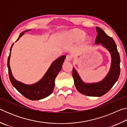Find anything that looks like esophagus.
<instances>
[{"label":"esophagus","instance_id":"34e87169","mask_svg":"<svg viewBox=\"0 0 127 127\" xmlns=\"http://www.w3.org/2000/svg\"><path fill=\"white\" fill-rule=\"evenodd\" d=\"M72 58L71 57V55H67L66 56V58H65V61H67V62H69V61H70L72 60Z\"/></svg>","mask_w":127,"mask_h":127}]
</instances>
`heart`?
<instances>
[{"label":"heart","instance_id":"obj_1","mask_svg":"<svg viewBox=\"0 0 127 127\" xmlns=\"http://www.w3.org/2000/svg\"><path fill=\"white\" fill-rule=\"evenodd\" d=\"M85 32L82 30L73 29L65 33V40L68 42H77L83 38V40H86L87 38L85 36Z\"/></svg>","mask_w":127,"mask_h":127}]
</instances>
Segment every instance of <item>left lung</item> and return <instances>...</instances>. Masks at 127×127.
<instances>
[{"label":"left lung","mask_w":127,"mask_h":127,"mask_svg":"<svg viewBox=\"0 0 127 127\" xmlns=\"http://www.w3.org/2000/svg\"><path fill=\"white\" fill-rule=\"evenodd\" d=\"M96 31L97 35L95 40V44H101L108 50L111 54V64L108 74L101 81L93 83L83 82L74 68L72 70V76L75 86L79 92L86 96L100 97L109 91L119 78L120 59L113 38L107 36L100 27H96Z\"/></svg>","instance_id":"left-lung-1"}]
</instances>
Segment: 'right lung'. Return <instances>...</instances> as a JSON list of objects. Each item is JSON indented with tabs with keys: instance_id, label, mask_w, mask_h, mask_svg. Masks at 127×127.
Wrapping results in <instances>:
<instances>
[{
	"instance_id": "1",
	"label": "right lung",
	"mask_w": 127,
	"mask_h": 127,
	"mask_svg": "<svg viewBox=\"0 0 127 127\" xmlns=\"http://www.w3.org/2000/svg\"><path fill=\"white\" fill-rule=\"evenodd\" d=\"M29 31H30V30L22 32L19 36L17 41L20 39V38L25 32ZM13 45V44H12L10 48L9 55L8 57L7 62L8 74H9L10 82L12 83V85L16 88L17 91L29 100H38L48 97L53 92L55 87V79L62 69V65L63 64L64 59H65L66 56H62L56 59L54 62H53L44 76L37 83L33 85H28L17 81L12 74L9 65V62L10 53H11Z\"/></svg>"
}]
</instances>
